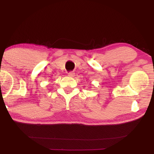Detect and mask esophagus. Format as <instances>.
<instances>
[{
  "mask_svg": "<svg viewBox=\"0 0 154 154\" xmlns=\"http://www.w3.org/2000/svg\"><path fill=\"white\" fill-rule=\"evenodd\" d=\"M69 77H74L75 76V73H73V72L69 73Z\"/></svg>",
  "mask_w": 154,
  "mask_h": 154,
  "instance_id": "34e87169",
  "label": "esophagus"
}]
</instances>
